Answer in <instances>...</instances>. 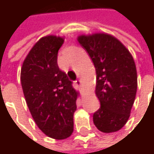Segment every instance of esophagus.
<instances>
[{"label": "esophagus", "mask_w": 154, "mask_h": 154, "mask_svg": "<svg viewBox=\"0 0 154 154\" xmlns=\"http://www.w3.org/2000/svg\"><path fill=\"white\" fill-rule=\"evenodd\" d=\"M75 82H76V85H77V86H81V81H80L79 79H78V80H76Z\"/></svg>", "instance_id": "esophagus-1"}]
</instances>
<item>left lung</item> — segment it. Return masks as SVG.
Masks as SVG:
<instances>
[{"instance_id": "obj_1", "label": "left lung", "mask_w": 154, "mask_h": 154, "mask_svg": "<svg viewBox=\"0 0 154 154\" xmlns=\"http://www.w3.org/2000/svg\"><path fill=\"white\" fill-rule=\"evenodd\" d=\"M77 40L95 67V94L101 107L94 113V123L103 133L116 132L127 123L137 94L134 59L117 38L108 34L80 35Z\"/></svg>"}]
</instances>
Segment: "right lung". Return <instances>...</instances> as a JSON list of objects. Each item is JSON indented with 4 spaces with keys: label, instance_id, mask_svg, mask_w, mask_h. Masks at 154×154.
Returning <instances> with one entry per match:
<instances>
[{
    "label": "right lung",
    "instance_id": "1",
    "mask_svg": "<svg viewBox=\"0 0 154 154\" xmlns=\"http://www.w3.org/2000/svg\"><path fill=\"white\" fill-rule=\"evenodd\" d=\"M63 43L60 36L41 38L26 57L20 74L24 96L35 122L46 136L58 140L73 132L78 95L57 63Z\"/></svg>",
    "mask_w": 154,
    "mask_h": 154
}]
</instances>
